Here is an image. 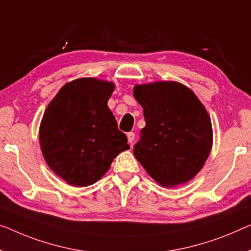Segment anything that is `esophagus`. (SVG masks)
Masks as SVG:
<instances>
[{"instance_id":"obj_1","label":"esophagus","mask_w":251,"mask_h":251,"mask_svg":"<svg viewBox=\"0 0 251 251\" xmlns=\"http://www.w3.org/2000/svg\"><path fill=\"white\" fill-rule=\"evenodd\" d=\"M127 140H128V143L132 145L133 142L135 141V134H134L133 132L130 133H127Z\"/></svg>"}]
</instances>
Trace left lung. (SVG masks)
Listing matches in <instances>:
<instances>
[{
	"label": "left lung",
	"instance_id": "obj_1",
	"mask_svg": "<svg viewBox=\"0 0 251 251\" xmlns=\"http://www.w3.org/2000/svg\"><path fill=\"white\" fill-rule=\"evenodd\" d=\"M133 96L143 108L145 127L133 153L162 187L192 180L213 144L211 118L197 96L176 81L136 84Z\"/></svg>",
	"mask_w": 251,
	"mask_h": 251
}]
</instances>
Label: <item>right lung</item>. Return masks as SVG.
<instances>
[{"label":"right lung","mask_w":251,"mask_h":251,"mask_svg":"<svg viewBox=\"0 0 251 251\" xmlns=\"http://www.w3.org/2000/svg\"><path fill=\"white\" fill-rule=\"evenodd\" d=\"M114 90V82L76 78L63 85L45 110L39 127L44 159L71 186L95 184L129 149L107 104Z\"/></svg>","instance_id":"1"}]
</instances>
